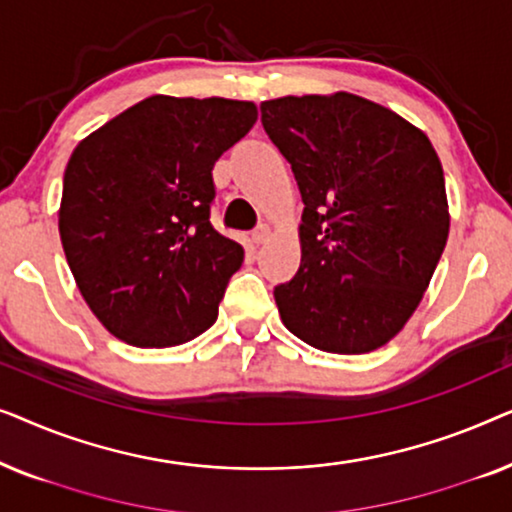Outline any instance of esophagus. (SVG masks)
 <instances>
[{"label":"esophagus","mask_w":512,"mask_h":512,"mask_svg":"<svg viewBox=\"0 0 512 512\" xmlns=\"http://www.w3.org/2000/svg\"><path fill=\"white\" fill-rule=\"evenodd\" d=\"M270 237V228L265 226V223H261V226L254 228V233H251V240H254L256 244H263L265 240Z\"/></svg>","instance_id":"obj_1"}]
</instances>
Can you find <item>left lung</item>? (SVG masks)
Instances as JSON below:
<instances>
[{"label": "left lung", "mask_w": 512, "mask_h": 512, "mask_svg": "<svg viewBox=\"0 0 512 512\" xmlns=\"http://www.w3.org/2000/svg\"><path fill=\"white\" fill-rule=\"evenodd\" d=\"M261 123L303 198L300 268L275 286L284 326L333 354L387 345L443 256L450 212L429 137L352 93L279 97Z\"/></svg>", "instance_id": "left-lung-1"}]
</instances>
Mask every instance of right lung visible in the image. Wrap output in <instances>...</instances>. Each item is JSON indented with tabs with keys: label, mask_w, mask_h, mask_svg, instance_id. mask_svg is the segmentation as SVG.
Masks as SVG:
<instances>
[{
	"label": "right lung",
	"mask_w": 512,
	"mask_h": 512,
	"mask_svg": "<svg viewBox=\"0 0 512 512\" xmlns=\"http://www.w3.org/2000/svg\"><path fill=\"white\" fill-rule=\"evenodd\" d=\"M258 118L254 102L153 95L76 146L60 240L83 300L135 347H174L219 317L244 249L209 221L212 170Z\"/></svg>",
	"instance_id": "obj_1"
}]
</instances>
